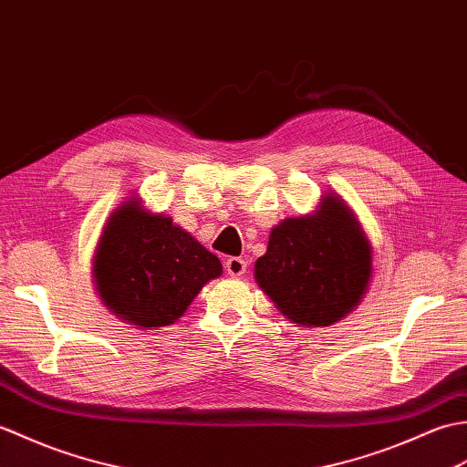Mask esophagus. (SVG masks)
Masks as SVG:
<instances>
[{
  "label": "esophagus",
  "mask_w": 467,
  "mask_h": 467,
  "mask_svg": "<svg viewBox=\"0 0 467 467\" xmlns=\"http://www.w3.org/2000/svg\"><path fill=\"white\" fill-rule=\"evenodd\" d=\"M245 269H247V262L242 260V257H227V260H225V272L230 274L232 277L244 275Z\"/></svg>",
  "instance_id": "obj_1"
}]
</instances>
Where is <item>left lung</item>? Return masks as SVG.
Masks as SVG:
<instances>
[{"instance_id":"8db88e82","label":"left lung","mask_w":467,"mask_h":467,"mask_svg":"<svg viewBox=\"0 0 467 467\" xmlns=\"http://www.w3.org/2000/svg\"><path fill=\"white\" fill-rule=\"evenodd\" d=\"M371 250L358 220L336 195L312 215L287 217L272 230L255 279L285 317L319 327L341 319L364 296Z\"/></svg>"}]
</instances>
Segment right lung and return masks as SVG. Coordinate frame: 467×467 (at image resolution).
Returning <instances> with one entry per match:
<instances>
[{
  "instance_id": "right-lung-1",
  "label": "right lung",
  "mask_w": 467,
  "mask_h": 467,
  "mask_svg": "<svg viewBox=\"0 0 467 467\" xmlns=\"http://www.w3.org/2000/svg\"><path fill=\"white\" fill-rule=\"evenodd\" d=\"M98 292L113 314L140 327L182 317L222 264L170 217L126 202L111 213L93 262Z\"/></svg>"
}]
</instances>
